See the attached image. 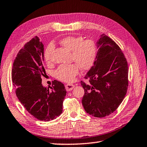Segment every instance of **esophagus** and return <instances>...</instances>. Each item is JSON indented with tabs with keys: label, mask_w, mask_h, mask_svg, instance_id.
I'll return each mask as SVG.
<instances>
[{
	"label": "esophagus",
	"mask_w": 147,
	"mask_h": 147,
	"mask_svg": "<svg viewBox=\"0 0 147 147\" xmlns=\"http://www.w3.org/2000/svg\"><path fill=\"white\" fill-rule=\"evenodd\" d=\"M65 89L67 91H70L73 90V88L74 87V85L73 84H70V83H68V84H66L65 85Z\"/></svg>",
	"instance_id": "esophagus-1"
}]
</instances>
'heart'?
Listing matches in <instances>:
<instances>
[{"label": "heart", "instance_id": "b5f03b06", "mask_svg": "<svg viewBox=\"0 0 147 147\" xmlns=\"http://www.w3.org/2000/svg\"><path fill=\"white\" fill-rule=\"evenodd\" d=\"M62 47L71 52V60L74 64H62L55 71V76L60 81L71 82L79 74L80 68L83 71L92 67L97 56V46L92 39L84 40L82 36H67L60 41ZM54 50L53 43L48 45L45 51V60L51 62V56Z\"/></svg>", "mask_w": 147, "mask_h": 147}]
</instances>
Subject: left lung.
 I'll return each mask as SVG.
<instances>
[{
	"mask_svg": "<svg viewBox=\"0 0 147 147\" xmlns=\"http://www.w3.org/2000/svg\"><path fill=\"white\" fill-rule=\"evenodd\" d=\"M97 43L94 64L81 81L85 90L82 105L85 111L95 117L110 115L121 104L128 88V65L117 43L105 34Z\"/></svg>",
	"mask_w": 147,
	"mask_h": 147,
	"instance_id": "left-lung-1",
	"label": "left lung"
}]
</instances>
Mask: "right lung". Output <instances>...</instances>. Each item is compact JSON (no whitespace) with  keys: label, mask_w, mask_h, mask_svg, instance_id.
<instances>
[{"label":"right lung","mask_w":147,"mask_h":147,"mask_svg":"<svg viewBox=\"0 0 147 147\" xmlns=\"http://www.w3.org/2000/svg\"><path fill=\"white\" fill-rule=\"evenodd\" d=\"M43 61L44 45L35 36L17 54L11 76L16 96L26 110L37 119L48 122L62 113L66 90L57 80L53 81L51 90L43 87L41 77L46 73Z\"/></svg>","instance_id":"obj_1"}]
</instances>
